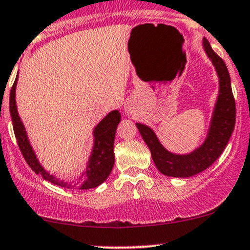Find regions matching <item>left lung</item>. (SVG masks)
I'll list each match as a JSON object with an SVG mask.
<instances>
[{
    "label": "left lung",
    "mask_w": 250,
    "mask_h": 250,
    "mask_svg": "<svg viewBox=\"0 0 250 250\" xmlns=\"http://www.w3.org/2000/svg\"><path fill=\"white\" fill-rule=\"evenodd\" d=\"M208 57L212 60L219 77V96L215 106L209 135L201 147L188 155L169 153L161 146L158 138L147 125L136 123L142 139L147 144L156 168L163 174L175 178H188L201 173L212 165L228 145L236 121V104L232 95L230 76L224 60L215 53L207 39L203 41Z\"/></svg>",
    "instance_id": "obj_1"
}]
</instances>
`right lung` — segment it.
<instances>
[{
	"mask_svg": "<svg viewBox=\"0 0 250 250\" xmlns=\"http://www.w3.org/2000/svg\"><path fill=\"white\" fill-rule=\"evenodd\" d=\"M16 81H18V76H16L15 82H14L12 90H10V97H9V110L10 116L13 121V128L14 134H15L16 141H18L19 148H20L21 153H22L24 160L28 164L29 167L35 172L37 174H40L47 182L54 184V185L62 186V188H70L71 184L68 185L66 182L59 179V178L54 177V175L49 174L42 168L38 161L37 156L33 152L31 145H29L28 139H27L26 130L21 122L20 117L18 115L16 110V103H15V87ZM121 121V114L117 110L111 111L110 114L106 115L104 119L98 123L97 127L95 128L94 135H95V146L92 154L90 156L89 165H87L86 172L83 174V182L79 185V190H87V188H96V186L101 185L106 178L110 174L112 167L115 163V155H114V139L115 133H116L117 125H119Z\"/></svg>",
	"mask_w": 250,
	"mask_h": 250,
	"instance_id": "obj_1",
	"label": "right lung"
}]
</instances>
